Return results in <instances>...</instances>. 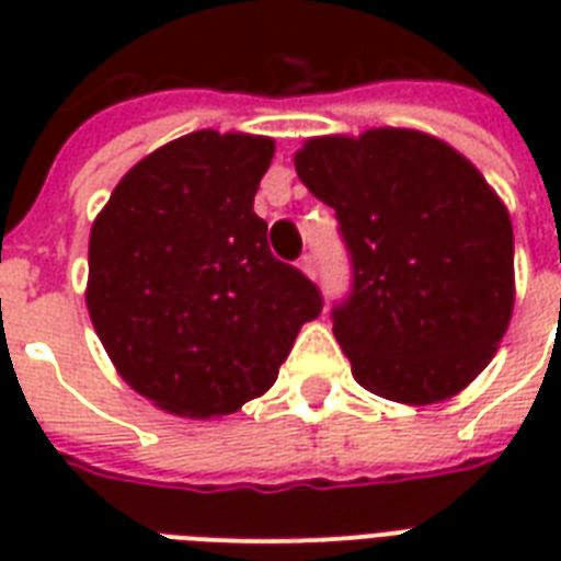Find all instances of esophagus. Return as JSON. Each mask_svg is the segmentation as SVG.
<instances>
[{"label": "esophagus", "mask_w": 561, "mask_h": 561, "mask_svg": "<svg viewBox=\"0 0 561 561\" xmlns=\"http://www.w3.org/2000/svg\"><path fill=\"white\" fill-rule=\"evenodd\" d=\"M299 271L314 279V276H317V259H314V255H311V253L302 255V259H299Z\"/></svg>", "instance_id": "esophagus-1"}]
</instances>
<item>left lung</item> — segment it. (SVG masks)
<instances>
[{
  "label": "left lung",
  "instance_id": "left-lung-1",
  "mask_svg": "<svg viewBox=\"0 0 561 561\" xmlns=\"http://www.w3.org/2000/svg\"><path fill=\"white\" fill-rule=\"evenodd\" d=\"M294 165L350 247L352 294L332 320L355 381L413 408L466 390L515 302L513 220L495 188L451 145L408 127L314 136Z\"/></svg>",
  "mask_w": 561,
  "mask_h": 561
}]
</instances>
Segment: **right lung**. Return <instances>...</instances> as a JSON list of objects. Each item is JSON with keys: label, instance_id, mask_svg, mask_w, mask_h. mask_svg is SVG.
I'll use <instances>...</instances> for the list:
<instances>
[{"label": "right lung", "instance_id": "obj_1", "mask_svg": "<svg viewBox=\"0 0 561 561\" xmlns=\"http://www.w3.org/2000/svg\"><path fill=\"white\" fill-rule=\"evenodd\" d=\"M271 136L194 130L139 160L92 220L87 308L116 373L188 419L271 390L323 308L253 211Z\"/></svg>", "mask_w": 561, "mask_h": 561}]
</instances>
